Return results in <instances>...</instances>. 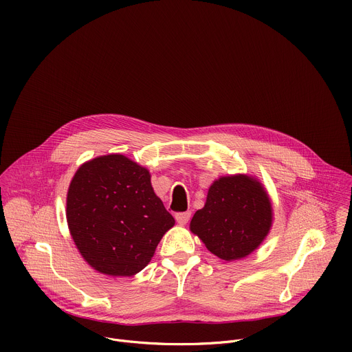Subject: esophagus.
I'll list each match as a JSON object with an SVG mask.
<instances>
[{
    "label": "esophagus",
    "mask_w": 352,
    "mask_h": 352,
    "mask_svg": "<svg viewBox=\"0 0 352 352\" xmlns=\"http://www.w3.org/2000/svg\"><path fill=\"white\" fill-rule=\"evenodd\" d=\"M189 219H190V213H189V212H184V213H177V214H175V220H177V223L181 224V226L186 224V223L189 221Z\"/></svg>",
    "instance_id": "obj_1"
}]
</instances>
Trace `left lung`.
<instances>
[{
    "mask_svg": "<svg viewBox=\"0 0 352 352\" xmlns=\"http://www.w3.org/2000/svg\"><path fill=\"white\" fill-rule=\"evenodd\" d=\"M272 226V205L261 182L246 175L223 177L209 188L205 208L190 221L212 254L224 261L249 255Z\"/></svg>",
    "mask_w": 352,
    "mask_h": 352,
    "instance_id": "obj_1",
    "label": "left lung"
}]
</instances>
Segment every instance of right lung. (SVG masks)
I'll use <instances>...</instances> for the list:
<instances>
[{
    "mask_svg": "<svg viewBox=\"0 0 352 352\" xmlns=\"http://www.w3.org/2000/svg\"><path fill=\"white\" fill-rule=\"evenodd\" d=\"M67 220L83 259L100 273L124 277L146 267L175 223L148 171L122 155L97 157L76 171Z\"/></svg>",
    "mask_w": 352,
    "mask_h": 352,
    "instance_id": "add662e5",
    "label": "right lung"
}]
</instances>
